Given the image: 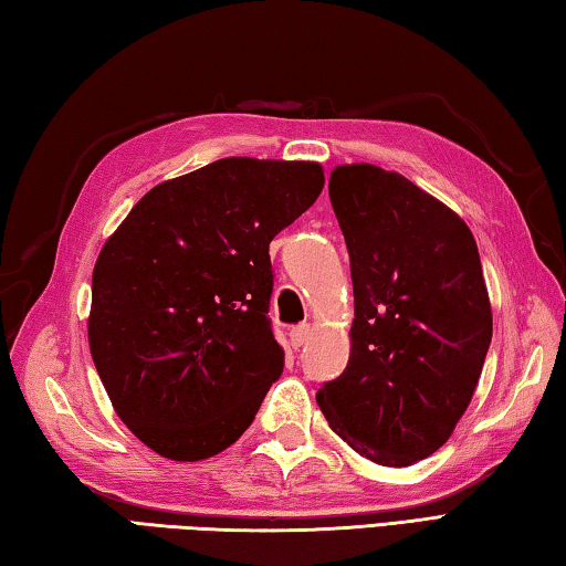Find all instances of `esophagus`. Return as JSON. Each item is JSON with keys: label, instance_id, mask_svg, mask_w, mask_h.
Masks as SVG:
<instances>
[{"label": "esophagus", "instance_id": "obj_1", "mask_svg": "<svg viewBox=\"0 0 566 566\" xmlns=\"http://www.w3.org/2000/svg\"><path fill=\"white\" fill-rule=\"evenodd\" d=\"M312 334H314V328L308 326V324H302V326H296L292 334H290V343L294 348H302L304 343H308V338H312Z\"/></svg>", "mask_w": 566, "mask_h": 566}]
</instances>
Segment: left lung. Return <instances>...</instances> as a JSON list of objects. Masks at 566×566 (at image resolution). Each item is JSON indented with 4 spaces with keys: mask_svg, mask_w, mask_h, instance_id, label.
Here are the masks:
<instances>
[{
    "mask_svg": "<svg viewBox=\"0 0 566 566\" xmlns=\"http://www.w3.org/2000/svg\"><path fill=\"white\" fill-rule=\"evenodd\" d=\"M356 318L340 378L316 392L328 427L380 467H412L449 441L493 336L473 232L431 193L375 164L331 171Z\"/></svg>",
    "mask_w": 566,
    "mask_h": 566,
    "instance_id": "obj_1",
    "label": "left lung"
}]
</instances>
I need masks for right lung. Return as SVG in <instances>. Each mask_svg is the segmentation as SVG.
Returning a JSON list of instances; mask_svg holds the SVG:
<instances>
[{
	"label": "right lung",
	"mask_w": 566,
	"mask_h": 566,
	"mask_svg": "<svg viewBox=\"0 0 566 566\" xmlns=\"http://www.w3.org/2000/svg\"><path fill=\"white\" fill-rule=\"evenodd\" d=\"M324 181L318 161L218 159L154 186L105 240L87 343L117 417L159 457L226 451L282 375L270 242Z\"/></svg>",
	"instance_id": "1"
}]
</instances>
